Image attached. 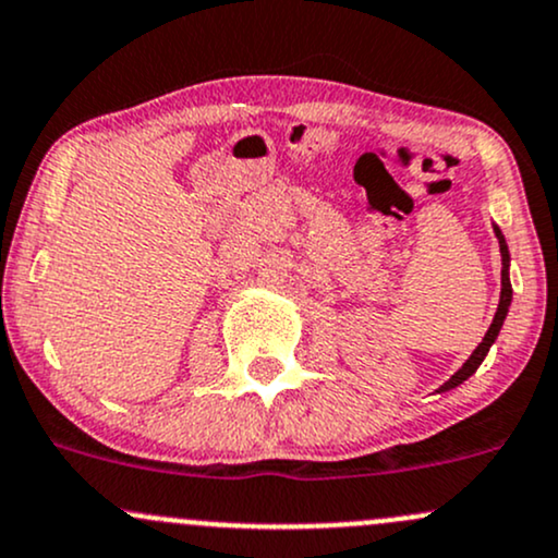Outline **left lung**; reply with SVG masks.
Segmentation results:
<instances>
[{"label": "left lung", "instance_id": "1", "mask_svg": "<svg viewBox=\"0 0 558 558\" xmlns=\"http://www.w3.org/2000/svg\"><path fill=\"white\" fill-rule=\"evenodd\" d=\"M495 235H498V243H500V256H504V269H500V302H498V312H495V317H493V323H489V328H487L485 339H482V344L476 347L474 352H471V357L466 360V363H463V368L458 371L456 376L450 378V381H445L442 387H439V391L456 389L458 384L466 381V378L471 376V373H474L476 368H480L482 360L487 357L489 347H493V341L498 339L500 326H504V320H506V315H508V307H511V293H513V291H511V280H508V259H511V256H508V246H506L504 232H500L498 228H495Z\"/></svg>", "mask_w": 558, "mask_h": 558}]
</instances>
